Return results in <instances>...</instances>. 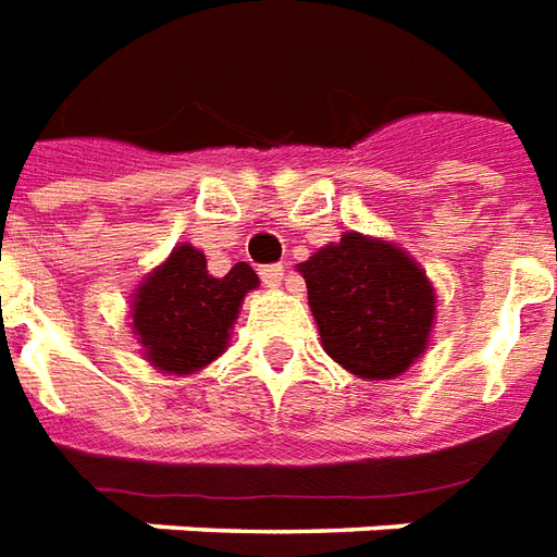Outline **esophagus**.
<instances>
[{
	"label": "esophagus",
	"instance_id": "obj_1",
	"mask_svg": "<svg viewBox=\"0 0 557 557\" xmlns=\"http://www.w3.org/2000/svg\"><path fill=\"white\" fill-rule=\"evenodd\" d=\"M260 278H263V285L267 287H278L285 282V267H282V263H270V267L260 270Z\"/></svg>",
	"mask_w": 557,
	"mask_h": 557
}]
</instances>
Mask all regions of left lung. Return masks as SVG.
<instances>
[{
    "instance_id": "1",
    "label": "left lung",
    "mask_w": 557,
    "mask_h": 557,
    "mask_svg": "<svg viewBox=\"0 0 557 557\" xmlns=\"http://www.w3.org/2000/svg\"><path fill=\"white\" fill-rule=\"evenodd\" d=\"M323 350L360 377H396L425 350L435 294L401 248L345 234L299 263Z\"/></svg>"
}]
</instances>
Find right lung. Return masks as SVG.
<instances>
[{
    "label": "right lung",
    "instance_id": "1",
    "mask_svg": "<svg viewBox=\"0 0 557 557\" xmlns=\"http://www.w3.org/2000/svg\"><path fill=\"white\" fill-rule=\"evenodd\" d=\"M251 287H258V275L248 263L215 278L197 248H173L134 297V333L149 362L161 372L191 374L215 360Z\"/></svg>",
    "mask_w": 557,
    "mask_h": 557
}]
</instances>
